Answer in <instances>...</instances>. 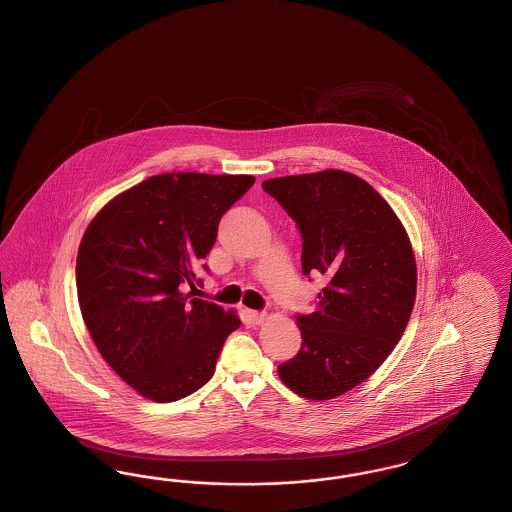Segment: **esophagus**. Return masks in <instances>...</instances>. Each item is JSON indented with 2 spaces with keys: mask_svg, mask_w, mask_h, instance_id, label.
Returning a JSON list of instances; mask_svg holds the SVG:
<instances>
[{
  "mask_svg": "<svg viewBox=\"0 0 512 512\" xmlns=\"http://www.w3.org/2000/svg\"><path fill=\"white\" fill-rule=\"evenodd\" d=\"M247 318L249 321L253 323V325H259V323H263L266 318L265 312H255V310H247Z\"/></svg>",
  "mask_w": 512,
  "mask_h": 512,
  "instance_id": "obj_1",
  "label": "esophagus"
}]
</instances>
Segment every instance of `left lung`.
<instances>
[{
  "label": "left lung",
  "instance_id": "1",
  "mask_svg": "<svg viewBox=\"0 0 512 512\" xmlns=\"http://www.w3.org/2000/svg\"><path fill=\"white\" fill-rule=\"evenodd\" d=\"M297 223L302 274L325 276L316 312L297 314L302 346L278 367L300 397L325 401L359 386L405 333L416 263L399 217L371 185L342 170L266 179Z\"/></svg>",
  "mask_w": 512,
  "mask_h": 512
}]
</instances>
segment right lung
I'll list each match as a JSON object with an SVG mask.
<instances>
[{
  "mask_svg": "<svg viewBox=\"0 0 512 512\" xmlns=\"http://www.w3.org/2000/svg\"><path fill=\"white\" fill-rule=\"evenodd\" d=\"M253 183L193 172L149 177L113 198L81 240L75 282L85 325L107 365L151 401L202 388L240 327L236 314L187 287L200 283L194 270L223 213Z\"/></svg>",
  "mask_w": 512,
  "mask_h": 512,
  "instance_id": "obj_1",
  "label": "right lung"
}]
</instances>
